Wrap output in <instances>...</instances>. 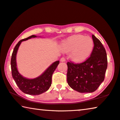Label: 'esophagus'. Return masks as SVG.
<instances>
[{
    "instance_id": "esophagus-1",
    "label": "esophagus",
    "mask_w": 120,
    "mask_h": 120,
    "mask_svg": "<svg viewBox=\"0 0 120 120\" xmlns=\"http://www.w3.org/2000/svg\"><path fill=\"white\" fill-rule=\"evenodd\" d=\"M60 62H64L65 61V58H64V57H62L61 58H60Z\"/></svg>"
}]
</instances>
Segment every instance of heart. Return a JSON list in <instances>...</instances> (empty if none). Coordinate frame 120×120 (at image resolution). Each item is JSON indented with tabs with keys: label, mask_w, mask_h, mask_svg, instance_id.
I'll list each match as a JSON object with an SVG mask.
<instances>
[{
	"label": "heart",
	"mask_w": 120,
	"mask_h": 120,
	"mask_svg": "<svg viewBox=\"0 0 120 120\" xmlns=\"http://www.w3.org/2000/svg\"><path fill=\"white\" fill-rule=\"evenodd\" d=\"M60 48L63 52H70V58L77 63L89 58L94 48L93 39L82 34H75L62 41Z\"/></svg>",
	"instance_id": "heart-1"
}]
</instances>
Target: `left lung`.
<instances>
[{
  "label": "left lung",
  "instance_id": "left-lung-1",
  "mask_svg": "<svg viewBox=\"0 0 120 120\" xmlns=\"http://www.w3.org/2000/svg\"><path fill=\"white\" fill-rule=\"evenodd\" d=\"M94 48L90 57L82 63L68 62L67 81L70 87L79 93H93L105 79L107 68L105 49L94 35Z\"/></svg>",
  "mask_w": 120,
  "mask_h": 120
}]
</instances>
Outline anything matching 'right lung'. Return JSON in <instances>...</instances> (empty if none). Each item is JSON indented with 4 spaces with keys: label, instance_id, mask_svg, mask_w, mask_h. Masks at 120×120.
<instances>
[{
    "label": "right lung",
    "instance_id": "obj_1",
    "mask_svg": "<svg viewBox=\"0 0 120 120\" xmlns=\"http://www.w3.org/2000/svg\"><path fill=\"white\" fill-rule=\"evenodd\" d=\"M37 37L32 35L28 38L21 40L16 45L11 55V65L12 76L22 91L30 95H38L45 93L49 89L52 84V75L60 61L55 62L45 70L41 75L34 79H27L21 75L17 70L16 64V54L19 45L23 41Z\"/></svg>",
    "mask_w": 120,
    "mask_h": 120
}]
</instances>
